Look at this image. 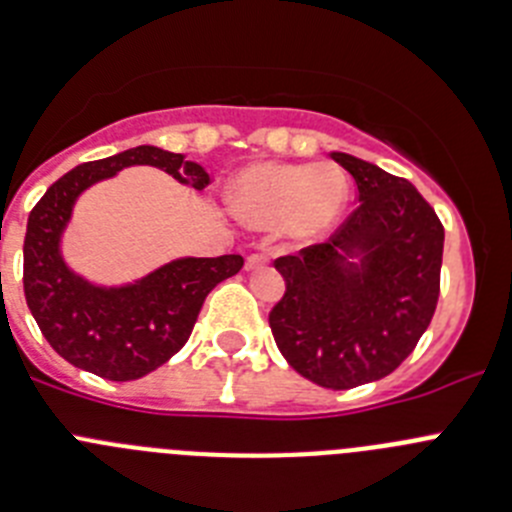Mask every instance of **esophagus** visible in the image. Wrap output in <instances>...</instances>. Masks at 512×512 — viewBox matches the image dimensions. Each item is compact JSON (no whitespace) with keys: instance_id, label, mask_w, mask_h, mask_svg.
Returning a JSON list of instances; mask_svg holds the SVG:
<instances>
[{"instance_id":"obj_1","label":"esophagus","mask_w":512,"mask_h":512,"mask_svg":"<svg viewBox=\"0 0 512 512\" xmlns=\"http://www.w3.org/2000/svg\"><path fill=\"white\" fill-rule=\"evenodd\" d=\"M267 262H270V257H267L265 252H255V255L247 257V270H260Z\"/></svg>"}]
</instances>
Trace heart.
Here are the masks:
<instances>
[{
    "mask_svg": "<svg viewBox=\"0 0 512 512\" xmlns=\"http://www.w3.org/2000/svg\"><path fill=\"white\" fill-rule=\"evenodd\" d=\"M349 199L347 176L329 163H257L229 186L234 216L257 229L283 227L296 242H316L336 227Z\"/></svg>",
    "mask_w": 512,
    "mask_h": 512,
    "instance_id": "1",
    "label": "heart"
}]
</instances>
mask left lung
<instances>
[{"label":"left lung","instance_id":"1","mask_svg":"<svg viewBox=\"0 0 512 512\" xmlns=\"http://www.w3.org/2000/svg\"><path fill=\"white\" fill-rule=\"evenodd\" d=\"M331 158L357 183L359 206L324 245L275 260L285 296L270 329L298 375L349 390L390 375L434 319L444 227L405 178Z\"/></svg>","mask_w":512,"mask_h":512}]
</instances>
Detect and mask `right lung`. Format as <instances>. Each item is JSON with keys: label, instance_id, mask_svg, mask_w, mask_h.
<instances>
[{"label": "right lung", "instance_id": "add662e5", "mask_svg": "<svg viewBox=\"0 0 512 512\" xmlns=\"http://www.w3.org/2000/svg\"><path fill=\"white\" fill-rule=\"evenodd\" d=\"M132 165H153L196 191L204 165L153 145L76 165L35 204L25 234V298L50 347L66 362L114 382L158 370L191 336L206 296L242 270V255L178 257L132 283L99 285L63 257V234L78 196Z\"/></svg>", "mask_w": 512, "mask_h": 512}]
</instances>
